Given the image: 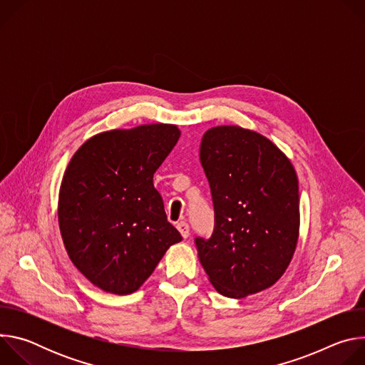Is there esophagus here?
Instances as JSON below:
<instances>
[{
	"mask_svg": "<svg viewBox=\"0 0 365 365\" xmlns=\"http://www.w3.org/2000/svg\"><path fill=\"white\" fill-rule=\"evenodd\" d=\"M178 230H179V232H180V235H182L183 238H187V237H189V225H187L185 221H182V222L178 224Z\"/></svg>",
	"mask_w": 365,
	"mask_h": 365,
	"instance_id": "34e87169",
	"label": "esophagus"
}]
</instances>
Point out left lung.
<instances>
[{
    "instance_id": "obj_1",
    "label": "left lung",
    "mask_w": 365,
    "mask_h": 365,
    "mask_svg": "<svg viewBox=\"0 0 365 365\" xmlns=\"http://www.w3.org/2000/svg\"><path fill=\"white\" fill-rule=\"evenodd\" d=\"M200 165L211 186L215 228L196 238L215 290L242 299L272 287L289 267L299 238V180L267 137L238 125L205 131Z\"/></svg>"
}]
</instances>
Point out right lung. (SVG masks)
Segmentation results:
<instances>
[{
	"label": "right lung",
	"instance_id": "1",
	"mask_svg": "<svg viewBox=\"0 0 365 365\" xmlns=\"http://www.w3.org/2000/svg\"><path fill=\"white\" fill-rule=\"evenodd\" d=\"M179 137L178 125L162 123L103 131L71 159L59 189L61 235L75 267L101 290L137 292L182 241L153 185Z\"/></svg>",
	"mask_w": 365,
	"mask_h": 365
}]
</instances>
